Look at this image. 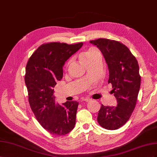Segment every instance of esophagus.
<instances>
[{"instance_id":"34e87169","label":"esophagus","mask_w":157,"mask_h":157,"mask_svg":"<svg viewBox=\"0 0 157 157\" xmlns=\"http://www.w3.org/2000/svg\"><path fill=\"white\" fill-rule=\"evenodd\" d=\"M84 101H86V102H91L92 101V99H91V98H89V97H86V98H85Z\"/></svg>"}]
</instances>
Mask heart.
<instances>
[{"mask_svg":"<svg viewBox=\"0 0 157 157\" xmlns=\"http://www.w3.org/2000/svg\"><path fill=\"white\" fill-rule=\"evenodd\" d=\"M97 51L94 50H89L86 52L82 53L81 56H80V59H81L82 63L85 64L86 63H87V62L93 60V58L95 57V55L97 54ZM70 63V61L68 62V64Z\"/></svg>","mask_w":157,"mask_h":157,"instance_id":"1","label":"heart"}]
</instances>
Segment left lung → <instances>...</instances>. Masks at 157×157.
Wrapping results in <instances>:
<instances>
[{
    "label": "left lung",
    "instance_id": "obj_1",
    "mask_svg": "<svg viewBox=\"0 0 157 157\" xmlns=\"http://www.w3.org/2000/svg\"><path fill=\"white\" fill-rule=\"evenodd\" d=\"M103 55L109 70V83L117 100V106L101 105L97 121L110 130L122 127L135 109L141 86L140 68L136 57L129 49L119 41L100 38L90 41Z\"/></svg>",
    "mask_w": 157,
    "mask_h": 157
}]
</instances>
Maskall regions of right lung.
Wrapping results in <instances>:
<instances>
[{
	"instance_id": "right-lung-1",
	"label": "right lung",
	"mask_w": 157,
	"mask_h": 157,
	"mask_svg": "<svg viewBox=\"0 0 157 157\" xmlns=\"http://www.w3.org/2000/svg\"><path fill=\"white\" fill-rule=\"evenodd\" d=\"M82 45L83 43L43 44L27 63L25 83L31 109L39 124L52 135H66L75 124L78 102L56 104L53 88L63 77L65 62Z\"/></svg>"
}]
</instances>
